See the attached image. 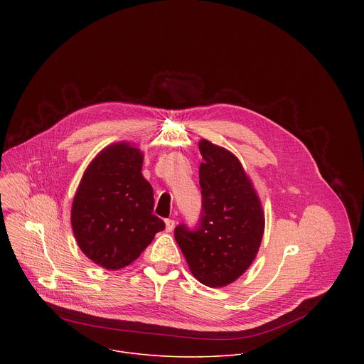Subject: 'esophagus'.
<instances>
[{"instance_id": "1", "label": "esophagus", "mask_w": 364, "mask_h": 364, "mask_svg": "<svg viewBox=\"0 0 364 364\" xmlns=\"http://www.w3.org/2000/svg\"><path fill=\"white\" fill-rule=\"evenodd\" d=\"M174 226H176V222L173 219H167L166 220V230L167 232H173L174 230Z\"/></svg>"}]
</instances>
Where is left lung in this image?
Masks as SVG:
<instances>
[{
  "label": "left lung",
  "instance_id": "1",
  "mask_svg": "<svg viewBox=\"0 0 364 364\" xmlns=\"http://www.w3.org/2000/svg\"><path fill=\"white\" fill-rule=\"evenodd\" d=\"M198 177L201 212L194 229L180 225L174 237L191 274L204 285L220 288L252 265L261 246L265 218L250 178L230 151L207 139Z\"/></svg>",
  "mask_w": 364,
  "mask_h": 364
}]
</instances>
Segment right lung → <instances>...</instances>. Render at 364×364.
<instances>
[{
  "instance_id": "obj_1",
  "label": "right lung",
  "mask_w": 364,
  "mask_h": 364,
  "mask_svg": "<svg viewBox=\"0 0 364 364\" xmlns=\"http://www.w3.org/2000/svg\"><path fill=\"white\" fill-rule=\"evenodd\" d=\"M144 155L128 142L103 148L87 166L72 204V229L96 265L128 267L166 223L152 215L154 193L144 178Z\"/></svg>"
}]
</instances>
